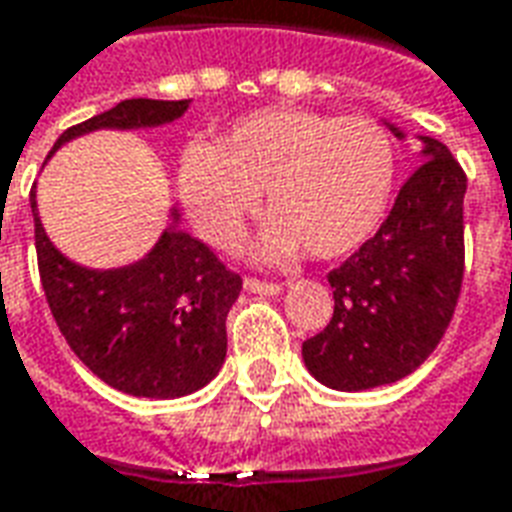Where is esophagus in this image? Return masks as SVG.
I'll list each match as a JSON object with an SVG mask.
<instances>
[{
  "mask_svg": "<svg viewBox=\"0 0 512 512\" xmlns=\"http://www.w3.org/2000/svg\"><path fill=\"white\" fill-rule=\"evenodd\" d=\"M244 290H249V293H257V296H277L279 290H282V285H279V282H263V279L246 277Z\"/></svg>",
  "mask_w": 512,
  "mask_h": 512,
  "instance_id": "obj_1",
  "label": "esophagus"
}]
</instances>
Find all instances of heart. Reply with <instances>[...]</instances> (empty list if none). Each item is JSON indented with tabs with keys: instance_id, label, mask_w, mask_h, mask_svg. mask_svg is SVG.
<instances>
[{
	"instance_id": "b5f03b06",
	"label": "heart",
	"mask_w": 512,
	"mask_h": 512,
	"mask_svg": "<svg viewBox=\"0 0 512 512\" xmlns=\"http://www.w3.org/2000/svg\"><path fill=\"white\" fill-rule=\"evenodd\" d=\"M395 183L392 142L370 117H332L274 106L241 117L216 145H189L178 191L211 244L233 246L266 189L260 260L304 244L318 260L351 255L376 233Z\"/></svg>"
}]
</instances>
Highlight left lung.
<instances>
[{"instance_id":"left-lung-1","label":"left lung","mask_w":512,"mask_h":512,"mask_svg":"<svg viewBox=\"0 0 512 512\" xmlns=\"http://www.w3.org/2000/svg\"><path fill=\"white\" fill-rule=\"evenodd\" d=\"M403 139V131L389 126ZM419 164L378 233L329 271L334 315L301 345L329 389L362 392L414 373L452 321L463 282L466 175L439 139L419 136Z\"/></svg>"}]
</instances>
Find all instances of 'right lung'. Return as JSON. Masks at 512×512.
Segmentation results:
<instances>
[{"label":"right lung","mask_w":512,"mask_h":512,"mask_svg":"<svg viewBox=\"0 0 512 512\" xmlns=\"http://www.w3.org/2000/svg\"><path fill=\"white\" fill-rule=\"evenodd\" d=\"M189 101H120L104 115L68 128L51 153L98 128H156L178 120ZM35 216L40 282L62 337L104 384L134 397H183L222 370L227 356V312L241 293V277L208 246L172 224L156 246L131 266L87 268L51 244Z\"/></svg>","instance_id":"right-lung-1"}]
</instances>
